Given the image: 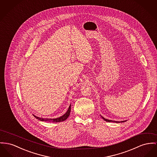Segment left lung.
Listing matches in <instances>:
<instances>
[{"instance_id": "left-lung-1", "label": "left lung", "mask_w": 157, "mask_h": 157, "mask_svg": "<svg viewBox=\"0 0 157 157\" xmlns=\"http://www.w3.org/2000/svg\"><path fill=\"white\" fill-rule=\"evenodd\" d=\"M101 117L105 121H108V122H114V123H120V121H112V120H108V119H106V118H104L102 116H101ZM124 121H121V123H123V122H124Z\"/></svg>"}]
</instances>
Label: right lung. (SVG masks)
Segmentation results:
<instances>
[{
    "mask_svg": "<svg viewBox=\"0 0 157 157\" xmlns=\"http://www.w3.org/2000/svg\"><path fill=\"white\" fill-rule=\"evenodd\" d=\"M71 112V105L69 106V108L67 110V111L66 112V113L65 114H63V116L57 118H40L38 117L36 115H33L34 116L35 118H36L37 119H38L40 121H49V122H53V123H58V122H61L63 121H65L66 119L68 118V117H69L70 114Z\"/></svg>",
    "mask_w": 157,
    "mask_h": 157,
    "instance_id": "add662e5",
    "label": "right lung"
}]
</instances>
